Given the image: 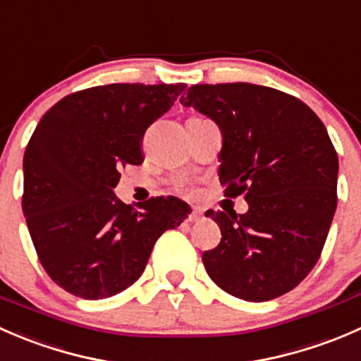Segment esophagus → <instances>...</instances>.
Instances as JSON below:
<instances>
[{"label":"esophagus","mask_w":361,"mask_h":361,"mask_svg":"<svg viewBox=\"0 0 361 361\" xmlns=\"http://www.w3.org/2000/svg\"><path fill=\"white\" fill-rule=\"evenodd\" d=\"M201 218H202V211L199 209V207H194V211H192V213H190L188 220H190V221H197V220H201Z\"/></svg>","instance_id":"34e87169"}]
</instances>
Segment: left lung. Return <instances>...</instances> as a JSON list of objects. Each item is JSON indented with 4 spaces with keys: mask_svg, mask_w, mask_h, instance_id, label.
<instances>
[{
    "mask_svg": "<svg viewBox=\"0 0 361 361\" xmlns=\"http://www.w3.org/2000/svg\"><path fill=\"white\" fill-rule=\"evenodd\" d=\"M183 106L221 133L218 176L248 211H207L221 231L204 251L209 278L234 297L265 302L293 290L322 255L337 207L338 160L316 113L297 97L253 83L192 85Z\"/></svg>",
    "mask_w": 361,
    "mask_h": 361,
    "instance_id": "8db88e82",
    "label": "left lung"
}]
</instances>
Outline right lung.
Listing matches in <instances>:
<instances>
[{
	"mask_svg": "<svg viewBox=\"0 0 361 361\" xmlns=\"http://www.w3.org/2000/svg\"><path fill=\"white\" fill-rule=\"evenodd\" d=\"M185 83H110L69 94L36 126L24 154L23 211L54 283L87 300L113 297L141 274L160 234L187 220L181 199L126 206L120 167L141 164L147 127Z\"/></svg>",
	"mask_w": 361,
	"mask_h": 361,
	"instance_id": "add662e5",
	"label": "right lung"
}]
</instances>
